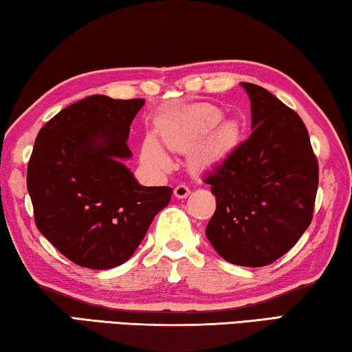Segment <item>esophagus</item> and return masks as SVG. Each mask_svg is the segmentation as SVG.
I'll use <instances>...</instances> for the list:
<instances>
[{
	"instance_id": "obj_1",
	"label": "esophagus",
	"mask_w": 352,
	"mask_h": 352,
	"mask_svg": "<svg viewBox=\"0 0 352 352\" xmlns=\"http://www.w3.org/2000/svg\"><path fill=\"white\" fill-rule=\"evenodd\" d=\"M188 195H190V188L186 186V184H179V186L175 187V197L176 198L182 199V198L188 197Z\"/></svg>"
}]
</instances>
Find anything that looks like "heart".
I'll return each instance as SVG.
<instances>
[{
  "label": "heart",
  "mask_w": 352,
  "mask_h": 352,
  "mask_svg": "<svg viewBox=\"0 0 352 352\" xmlns=\"http://www.w3.org/2000/svg\"><path fill=\"white\" fill-rule=\"evenodd\" d=\"M223 111L210 102H198L184 111L170 115L159 124V134L166 146L176 153H193L195 162L207 164L237 140V124L224 122ZM142 157L155 168H168L170 157L153 135H148L142 145Z\"/></svg>",
  "instance_id": "b5f03b06"
}]
</instances>
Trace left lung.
<instances>
[{
	"mask_svg": "<svg viewBox=\"0 0 352 352\" xmlns=\"http://www.w3.org/2000/svg\"><path fill=\"white\" fill-rule=\"evenodd\" d=\"M241 85L252 132L204 176L217 201L206 235L224 261L265 267L290 251L312 221L318 160L293 109L261 85Z\"/></svg>",
	"mask_w": 352,
	"mask_h": 352,
	"instance_id": "left-lung-1",
	"label": "left lung"
}]
</instances>
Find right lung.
<instances>
[{
    "mask_svg": "<svg viewBox=\"0 0 352 352\" xmlns=\"http://www.w3.org/2000/svg\"><path fill=\"white\" fill-rule=\"evenodd\" d=\"M143 104L91 95L38 131L26 176L36 226L79 267L124 263L171 199V187H143L122 162Z\"/></svg>",
    "mask_w": 352,
    "mask_h": 352,
    "instance_id": "1",
    "label": "right lung"
}]
</instances>
